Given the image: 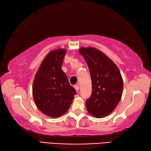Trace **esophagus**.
<instances>
[{"instance_id": "1", "label": "esophagus", "mask_w": 151, "mask_h": 151, "mask_svg": "<svg viewBox=\"0 0 151 151\" xmlns=\"http://www.w3.org/2000/svg\"><path fill=\"white\" fill-rule=\"evenodd\" d=\"M74 88L76 89L77 92H78L79 90V86L78 84H76V85H75V86H74Z\"/></svg>"}]
</instances>
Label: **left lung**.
Instances as JSON below:
<instances>
[{
    "instance_id": "left-lung-1",
    "label": "left lung",
    "mask_w": 151,
    "mask_h": 151,
    "mask_svg": "<svg viewBox=\"0 0 151 151\" xmlns=\"http://www.w3.org/2000/svg\"><path fill=\"white\" fill-rule=\"evenodd\" d=\"M79 53L89 68L92 93L86 102L87 111L96 118L113 111L123 92V79L119 68L105 54L94 47H81Z\"/></svg>"
}]
</instances>
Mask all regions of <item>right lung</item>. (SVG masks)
Listing matches in <instances>:
<instances>
[{"instance_id": "add662e5", "label": "right lung", "mask_w": 151, "mask_h": 151, "mask_svg": "<svg viewBox=\"0 0 151 151\" xmlns=\"http://www.w3.org/2000/svg\"><path fill=\"white\" fill-rule=\"evenodd\" d=\"M66 52L65 49H58L48 53L33 81L32 95L36 107L51 118L67 112L76 93L61 69Z\"/></svg>"}]
</instances>
